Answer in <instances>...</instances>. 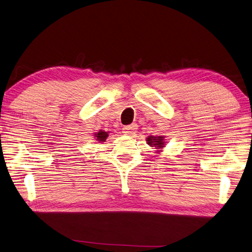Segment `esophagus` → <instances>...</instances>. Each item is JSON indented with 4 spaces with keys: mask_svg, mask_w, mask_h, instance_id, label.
<instances>
[{
    "mask_svg": "<svg viewBox=\"0 0 252 252\" xmlns=\"http://www.w3.org/2000/svg\"><path fill=\"white\" fill-rule=\"evenodd\" d=\"M136 126L135 125H131V126H126L122 129V133L125 135H127V136H132L133 134H135L136 132Z\"/></svg>",
    "mask_w": 252,
    "mask_h": 252,
    "instance_id": "1",
    "label": "esophagus"
}]
</instances>
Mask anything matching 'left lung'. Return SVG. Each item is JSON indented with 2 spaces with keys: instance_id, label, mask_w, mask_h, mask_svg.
<instances>
[{
  "instance_id": "1",
  "label": "left lung",
  "mask_w": 252,
  "mask_h": 252,
  "mask_svg": "<svg viewBox=\"0 0 252 252\" xmlns=\"http://www.w3.org/2000/svg\"><path fill=\"white\" fill-rule=\"evenodd\" d=\"M146 143L152 147H155L156 153H159L166 146L164 135H150L146 137Z\"/></svg>"
}]
</instances>
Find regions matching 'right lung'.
I'll return each instance as SVG.
<instances>
[{"label":"right lung","mask_w":252,"mask_h":252,"mask_svg":"<svg viewBox=\"0 0 252 252\" xmlns=\"http://www.w3.org/2000/svg\"><path fill=\"white\" fill-rule=\"evenodd\" d=\"M108 135H109V131L106 132V131H103V130H100L99 132L94 133V137H95V139H96L98 142H100V143H101V142H105V141L107 140Z\"/></svg>","instance_id":"1"}]
</instances>
